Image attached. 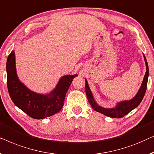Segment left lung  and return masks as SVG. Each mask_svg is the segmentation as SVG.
<instances>
[{"label":"left lung","instance_id":"1","mask_svg":"<svg viewBox=\"0 0 154 154\" xmlns=\"http://www.w3.org/2000/svg\"><path fill=\"white\" fill-rule=\"evenodd\" d=\"M144 58L145 60V63H146V72L145 73L144 79H143L142 86L140 88L139 91L137 92L136 96L134 97L133 99L131 100H125L121 102V103H119L114 108L107 109V108H104L100 107V106H99L98 104L96 103V101L94 100V97H93L90 88L88 87V82L86 79V94L91 106V107L95 110V111L98 112L100 113L105 114V116H107L111 118H122L140 105V103H141L143 98H144L145 92H146L147 81H148L149 77L148 63H147L146 59V58H145L144 55Z\"/></svg>","mask_w":154,"mask_h":154}]
</instances>
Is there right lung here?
Segmentation results:
<instances>
[{"mask_svg":"<svg viewBox=\"0 0 154 154\" xmlns=\"http://www.w3.org/2000/svg\"><path fill=\"white\" fill-rule=\"evenodd\" d=\"M6 70L8 89L12 102L23 112L35 119L52 116L62 109L66 93L73 79L77 76L74 75L62 77L51 93L42 95L31 91L19 81L16 72L14 51L8 56Z\"/></svg>","mask_w":154,"mask_h":154,"instance_id":"add662e5","label":"right lung"}]
</instances>
